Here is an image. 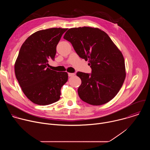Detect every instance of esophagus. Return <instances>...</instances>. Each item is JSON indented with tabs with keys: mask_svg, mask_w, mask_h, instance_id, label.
<instances>
[{
	"mask_svg": "<svg viewBox=\"0 0 150 150\" xmlns=\"http://www.w3.org/2000/svg\"><path fill=\"white\" fill-rule=\"evenodd\" d=\"M75 74H74V73H68V76H74Z\"/></svg>",
	"mask_w": 150,
	"mask_h": 150,
	"instance_id": "34e87169",
	"label": "esophagus"
}]
</instances>
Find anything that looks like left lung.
Here are the masks:
<instances>
[{"label":"left lung","mask_w":150,"mask_h":150,"mask_svg":"<svg viewBox=\"0 0 150 150\" xmlns=\"http://www.w3.org/2000/svg\"><path fill=\"white\" fill-rule=\"evenodd\" d=\"M63 38L92 69L91 74L76 73L82 82L78 90L80 98L94 105L112 100L122 86L126 71L123 54L109 36L99 28L83 27L69 29Z\"/></svg>","instance_id":"1"}]
</instances>
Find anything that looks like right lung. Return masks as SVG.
I'll list each match as a JSON object with an SVG mask.
<instances>
[{"label":"right lung","mask_w":150,"mask_h":150,"mask_svg":"<svg viewBox=\"0 0 150 150\" xmlns=\"http://www.w3.org/2000/svg\"><path fill=\"white\" fill-rule=\"evenodd\" d=\"M67 30L52 28L38 31L28 37L20 49L15 63V76L24 94L36 104L57 101L61 88L68 81L67 72L47 67L49 59H54L56 46Z\"/></svg>","instance_id":"obj_1"}]
</instances>
